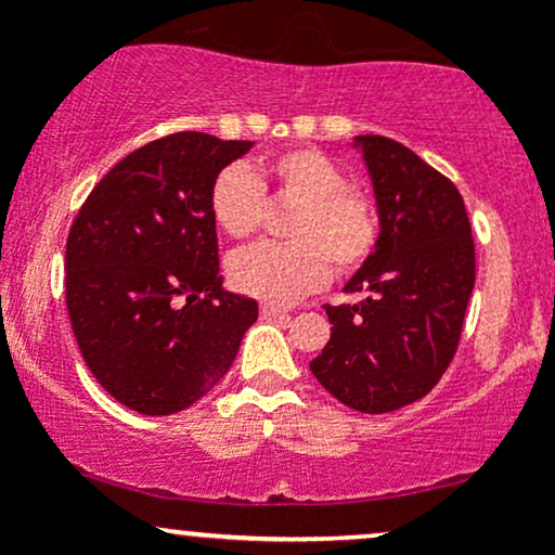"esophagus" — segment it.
Listing matches in <instances>:
<instances>
[{"instance_id": "obj_1", "label": "esophagus", "mask_w": 555, "mask_h": 555, "mask_svg": "<svg viewBox=\"0 0 555 555\" xmlns=\"http://www.w3.org/2000/svg\"><path fill=\"white\" fill-rule=\"evenodd\" d=\"M260 315H263V318H284L286 310L276 308V305H260Z\"/></svg>"}]
</instances>
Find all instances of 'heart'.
Wrapping results in <instances>:
<instances>
[{
  "instance_id": "obj_1",
  "label": "heart",
  "mask_w": 555,
  "mask_h": 555,
  "mask_svg": "<svg viewBox=\"0 0 555 555\" xmlns=\"http://www.w3.org/2000/svg\"><path fill=\"white\" fill-rule=\"evenodd\" d=\"M266 188L297 203L286 219L289 242H263L229 258V282L245 295L286 305L339 273L358 271L378 242V214L365 190L347 184L334 158L315 149H286L258 162L229 164L214 177L208 208L232 240L258 232L266 216Z\"/></svg>"
}]
</instances>
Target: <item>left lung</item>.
Returning a JSON list of instances; mask_svg holds the SVG:
<instances>
[{
	"label": "left lung",
	"instance_id": "8db88e82",
	"mask_svg": "<svg viewBox=\"0 0 555 555\" xmlns=\"http://www.w3.org/2000/svg\"><path fill=\"white\" fill-rule=\"evenodd\" d=\"M378 208V242L326 305L331 339L310 371L331 397L367 415L423 399L454 360L475 286V242L456 184L415 151L358 135Z\"/></svg>",
	"mask_w": 555,
	"mask_h": 555
}]
</instances>
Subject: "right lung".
Listing matches in <instances>:
<instances>
[{
  "instance_id": "add662e5",
  "label": "right lung",
  "mask_w": 555,
  "mask_h": 555,
  "mask_svg": "<svg viewBox=\"0 0 555 555\" xmlns=\"http://www.w3.org/2000/svg\"><path fill=\"white\" fill-rule=\"evenodd\" d=\"M250 140L175 132L132 151L67 237V313L101 386L140 415H175L224 378L258 302L227 292L208 208L214 177Z\"/></svg>"
}]
</instances>
